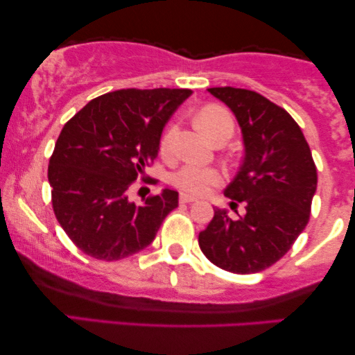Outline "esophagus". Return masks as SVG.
I'll use <instances>...</instances> for the list:
<instances>
[{
    "label": "esophagus",
    "mask_w": 355,
    "mask_h": 355,
    "mask_svg": "<svg viewBox=\"0 0 355 355\" xmlns=\"http://www.w3.org/2000/svg\"><path fill=\"white\" fill-rule=\"evenodd\" d=\"M179 202H181V203H192V202H197V198L193 196H189V193H181V197H179Z\"/></svg>",
    "instance_id": "esophagus-1"
}]
</instances>
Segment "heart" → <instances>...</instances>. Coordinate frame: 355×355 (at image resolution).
I'll list each match as a JSON object with an SVG mask.
<instances>
[{
	"instance_id": "heart-1",
	"label": "heart",
	"mask_w": 355,
	"mask_h": 355,
	"mask_svg": "<svg viewBox=\"0 0 355 355\" xmlns=\"http://www.w3.org/2000/svg\"><path fill=\"white\" fill-rule=\"evenodd\" d=\"M197 128L207 135L208 139L213 134L223 128H232L231 114L227 113L225 108L216 105H208L202 108L196 116ZM178 128L176 125H169L164 130L162 142H159V152L163 157H171L174 150V139H176ZM223 182V173L220 169L211 166H203V164L197 163H187L179 169L174 176V184L184 192L191 193H207L210 192L213 187L220 186Z\"/></svg>"
}]
</instances>
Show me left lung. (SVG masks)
Returning a JSON list of instances; mask_svg holds the SVG:
<instances>
[{"label": "left lung", "instance_id": "obj_1", "mask_svg": "<svg viewBox=\"0 0 355 355\" xmlns=\"http://www.w3.org/2000/svg\"><path fill=\"white\" fill-rule=\"evenodd\" d=\"M208 92L236 116L244 158L225 189L231 208L244 203L237 220L215 207V216L198 234L208 260L237 275L259 273L276 263L307 226L317 191V168L297 123L260 94L234 87Z\"/></svg>", "mask_w": 355, "mask_h": 355}]
</instances>
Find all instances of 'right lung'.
Masks as SVG:
<instances>
[{
    "label": "right lung",
    "mask_w": 355,
    "mask_h": 355,
    "mask_svg": "<svg viewBox=\"0 0 355 355\" xmlns=\"http://www.w3.org/2000/svg\"><path fill=\"white\" fill-rule=\"evenodd\" d=\"M189 89H125L96 96L67 121L48 166L56 220L98 260H121L152 244L179 193L163 189L142 205L129 187L157 158L164 124Z\"/></svg>",
    "instance_id": "add662e5"
}]
</instances>
